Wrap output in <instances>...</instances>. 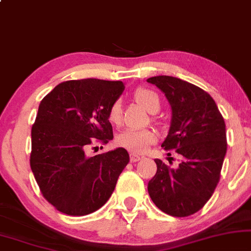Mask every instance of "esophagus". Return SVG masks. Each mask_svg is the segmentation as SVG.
Here are the masks:
<instances>
[{
	"label": "esophagus",
	"instance_id": "esophagus-1",
	"mask_svg": "<svg viewBox=\"0 0 251 251\" xmlns=\"http://www.w3.org/2000/svg\"><path fill=\"white\" fill-rule=\"evenodd\" d=\"M129 159H131L132 162H137V161H139V160L141 159V156H139L137 154H131V156H129Z\"/></svg>",
	"mask_w": 251,
	"mask_h": 251
}]
</instances>
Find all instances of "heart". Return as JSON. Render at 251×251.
<instances>
[{"label": "heart", "instance_id": "b5f03b06", "mask_svg": "<svg viewBox=\"0 0 251 251\" xmlns=\"http://www.w3.org/2000/svg\"><path fill=\"white\" fill-rule=\"evenodd\" d=\"M134 99L140 106L151 113L158 112L160 108V98L158 93L146 87H140L134 92ZM107 120L111 125L120 126L123 122L122 104L119 100L113 101L107 111ZM158 140V134L154 129H126L118 135L117 145L132 153H145L151 145Z\"/></svg>", "mask_w": 251, "mask_h": 251}]
</instances>
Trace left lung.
Here are the masks:
<instances>
[{
	"instance_id": "obj_1",
	"label": "left lung",
	"mask_w": 251,
	"mask_h": 251,
	"mask_svg": "<svg viewBox=\"0 0 251 251\" xmlns=\"http://www.w3.org/2000/svg\"><path fill=\"white\" fill-rule=\"evenodd\" d=\"M170 101L172 122L161 147L181 155L176 168L155 159L149 194L160 210L186 217L201 209L215 191L227 152L226 124L209 93L171 76L147 79ZM171 154V153H168Z\"/></svg>"
}]
</instances>
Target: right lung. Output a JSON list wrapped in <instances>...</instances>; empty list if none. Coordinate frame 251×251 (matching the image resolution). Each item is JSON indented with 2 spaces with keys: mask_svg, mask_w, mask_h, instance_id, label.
Returning a JSON list of instances; mask_svg holds the SVG:
<instances>
[{
  "mask_svg": "<svg viewBox=\"0 0 251 251\" xmlns=\"http://www.w3.org/2000/svg\"><path fill=\"white\" fill-rule=\"evenodd\" d=\"M124 89L120 80H66L39 104L31 127L30 167L45 200L66 215H87L104 206L128 164L122 147L85 155L93 143L113 139L107 111Z\"/></svg>",
  "mask_w": 251,
  "mask_h": 251,
  "instance_id": "1",
  "label": "right lung"
}]
</instances>
